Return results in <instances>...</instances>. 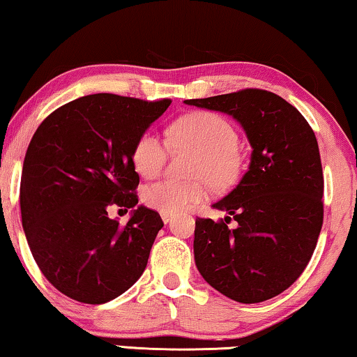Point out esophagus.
Returning a JSON list of instances; mask_svg holds the SVG:
<instances>
[{"mask_svg": "<svg viewBox=\"0 0 357 357\" xmlns=\"http://www.w3.org/2000/svg\"><path fill=\"white\" fill-rule=\"evenodd\" d=\"M160 218H162V221H164L165 224L172 221V214H170V213H160Z\"/></svg>", "mask_w": 357, "mask_h": 357, "instance_id": "obj_1", "label": "esophagus"}]
</instances>
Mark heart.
Instances as JSON below:
<instances>
[{
    "mask_svg": "<svg viewBox=\"0 0 357 357\" xmlns=\"http://www.w3.org/2000/svg\"><path fill=\"white\" fill-rule=\"evenodd\" d=\"M169 136L175 149H190L197 153L192 167L195 177H204L218 188L227 187L236 178L238 135L221 115L213 112H193L175 121ZM167 155V141L153 131H144L136 139L131 160L136 172L146 178H153L162 170ZM206 180H159L146 185L141 198L146 206L160 213H180L202 203L208 197Z\"/></svg>",
    "mask_w": 357,
    "mask_h": 357,
    "instance_id": "heart-1",
    "label": "heart"
}]
</instances>
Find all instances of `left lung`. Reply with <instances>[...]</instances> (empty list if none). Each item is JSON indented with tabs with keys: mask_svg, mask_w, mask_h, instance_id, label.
<instances>
[{
	"mask_svg": "<svg viewBox=\"0 0 357 357\" xmlns=\"http://www.w3.org/2000/svg\"><path fill=\"white\" fill-rule=\"evenodd\" d=\"M185 104L224 112L242 125L252 158L241 182L195 221V263L229 299L257 304L286 291L305 270L324 224V172L314 130L296 107L263 89ZM237 220L236 229L228 222Z\"/></svg>",
	"mask_w": 357,
	"mask_h": 357,
	"instance_id": "obj_1",
	"label": "left lung"
}]
</instances>
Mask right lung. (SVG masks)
Returning <instances> with one entry per match:
<instances>
[{
	"instance_id": "right-lung-1",
	"label": "right lung",
	"mask_w": 357,
	"mask_h": 357,
	"mask_svg": "<svg viewBox=\"0 0 357 357\" xmlns=\"http://www.w3.org/2000/svg\"><path fill=\"white\" fill-rule=\"evenodd\" d=\"M170 102L84 96L33 133L22 165V227L43 276L71 299L104 304L143 275L162 219L138 206L120 226L107 209L138 204L133 146Z\"/></svg>"
}]
</instances>
